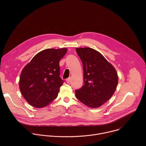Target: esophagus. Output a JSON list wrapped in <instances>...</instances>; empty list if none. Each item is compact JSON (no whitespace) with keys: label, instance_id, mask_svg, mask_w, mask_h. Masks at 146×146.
<instances>
[{"label":"esophagus","instance_id":"1","mask_svg":"<svg viewBox=\"0 0 146 146\" xmlns=\"http://www.w3.org/2000/svg\"><path fill=\"white\" fill-rule=\"evenodd\" d=\"M70 80H71L70 78H68L66 80V81L67 82V83H68V84H69V83H70Z\"/></svg>","mask_w":146,"mask_h":146}]
</instances>
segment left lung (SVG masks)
Segmentation results:
<instances>
[{
	"mask_svg": "<svg viewBox=\"0 0 146 146\" xmlns=\"http://www.w3.org/2000/svg\"><path fill=\"white\" fill-rule=\"evenodd\" d=\"M84 72L82 88L75 91L76 98L91 108H98L113 95L118 82L115 69L98 51L89 47L76 48Z\"/></svg>",
	"mask_w": 146,
	"mask_h": 146,
	"instance_id": "8db88e82",
	"label": "left lung"
}]
</instances>
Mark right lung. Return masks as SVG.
I'll return each instance as SVG.
<instances>
[{"instance_id":"add662e5","label":"right lung","mask_w":146,"mask_h":146,"mask_svg":"<svg viewBox=\"0 0 146 146\" xmlns=\"http://www.w3.org/2000/svg\"><path fill=\"white\" fill-rule=\"evenodd\" d=\"M67 51L66 48L44 50L23 68L19 87L24 99L32 106L43 108L57 98L64 83L59 77V61Z\"/></svg>"}]
</instances>
